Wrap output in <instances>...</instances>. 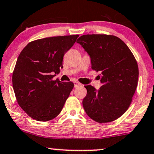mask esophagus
I'll return each instance as SVG.
<instances>
[{"label":"esophagus","instance_id":"34e87169","mask_svg":"<svg viewBox=\"0 0 154 154\" xmlns=\"http://www.w3.org/2000/svg\"><path fill=\"white\" fill-rule=\"evenodd\" d=\"M73 84H74V87H75V88L82 86V84H81V83H79V82H74Z\"/></svg>","mask_w":154,"mask_h":154}]
</instances>
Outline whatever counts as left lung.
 Instances as JSON below:
<instances>
[{
	"label": "left lung",
	"instance_id": "1",
	"mask_svg": "<svg viewBox=\"0 0 154 154\" xmlns=\"http://www.w3.org/2000/svg\"><path fill=\"white\" fill-rule=\"evenodd\" d=\"M89 55L92 69L100 71L98 90L85 86V111L98 123L119 119L127 111L138 85V68L134 55L122 40L111 35H83L77 40Z\"/></svg>",
	"mask_w": 154,
	"mask_h": 154
}]
</instances>
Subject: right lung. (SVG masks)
<instances>
[{"mask_svg": "<svg viewBox=\"0 0 154 154\" xmlns=\"http://www.w3.org/2000/svg\"><path fill=\"white\" fill-rule=\"evenodd\" d=\"M79 36L38 39L20 52L13 73V87L18 105L32 119L48 121L61 111L73 83L53 78L63 68L64 54Z\"/></svg>", "mask_w": 154, "mask_h": 154, "instance_id": "obj_1", "label": "right lung"}]
</instances>
